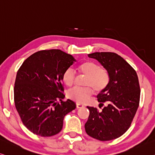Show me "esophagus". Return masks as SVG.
Listing matches in <instances>:
<instances>
[{
  "instance_id": "1",
  "label": "esophagus",
  "mask_w": 155,
  "mask_h": 155,
  "mask_svg": "<svg viewBox=\"0 0 155 155\" xmlns=\"http://www.w3.org/2000/svg\"><path fill=\"white\" fill-rule=\"evenodd\" d=\"M84 107V105H83V104H80V103H76V107H77L78 109H79V108H82V107Z\"/></svg>"
}]
</instances>
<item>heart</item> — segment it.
I'll use <instances>...</instances> for the list:
<instances>
[{
	"instance_id": "1",
	"label": "heart",
	"mask_w": 155,
	"mask_h": 155,
	"mask_svg": "<svg viewBox=\"0 0 155 155\" xmlns=\"http://www.w3.org/2000/svg\"><path fill=\"white\" fill-rule=\"evenodd\" d=\"M78 71L80 74L86 75L84 85L86 87H74L67 92L70 99L80 103H84L89 101L93 94V89L96 92H101L106 89L109 82V73L94 61H87L78 66ZM76 74L74 70L68 68L62 75L64 84L71 87L75 83Z\"/></svg>"
}]
</instances>
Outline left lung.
<instances>
[{"label": "left lung", "mask_w": 155, "mask_h": 155, "mask_svg": "<svg viewBox=\"0 0 155 155\" xmlns=\"http://www.w3.org/2000/svg\"><path fill=\"white\" fill-rule=\"evenodd\" d=\"M96 59L109 73V82L97 96V101L108 105L99 111L87 107L89 116L84 127L88 135L100 141L120 137L129 129L140 100V87L136 71L118 54L101 52L88 54Z\"/></svg>", "instance_id": "8db88e82"}]
</instances>
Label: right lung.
Instances as JSON below:
<instances>
[{
	"label": "right lung",
	"mask_w": 155,
	"mask_h": 155,
	"mask_svg": "<svg viewBox=\"0 0 155 155\" xmlns=\"http://www.w3.org/2000/svg\"><path fill=\"white\" fill-rule=\"evenodd\" d=\"M75 61L71 54L52 49L32 54L21 66L14 84V102L30 132L44 137L58 134L64 116L75 109L73 101H62V75Z\"/></svg>",
	"instance_id": "right-lung-1"
}]
</instances>
